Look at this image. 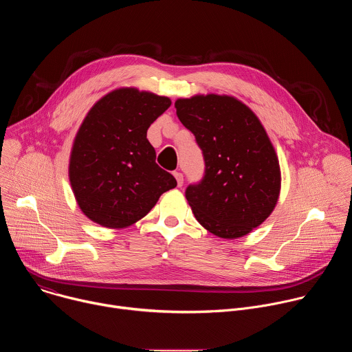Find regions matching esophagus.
<instances>
[{
	"mask_svg": "<svg viewBox=\"0 0 352 352\" xmlns=\"http://www.w3.org/2000/svg\"><path fill=\"white\" fill-rule=\"evenodd\" d=\"M174 177H175V179H177L178 186H182V184H184V175H182V173L174 171Z\"/></svg>",
	"mask_w": 352,
	"mask_h": 352,
	"instance_id": "obj_1",
	"label": "esophagus"
}]
</instances>
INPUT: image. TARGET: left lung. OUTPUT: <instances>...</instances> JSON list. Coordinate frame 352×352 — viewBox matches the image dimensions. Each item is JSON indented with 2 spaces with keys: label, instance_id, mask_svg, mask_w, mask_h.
Returning a JSON list of instances; mask_svg holds the SVG:
<instances>
[{
  "label": "left lung",
  "instance_id": "8db88e82",
  "mask_svg": "<svg viewBox=\"0 0 352 352\" xmlns=\"http://www.w3.org/2000/svg\"><path fill=\"white\" fill-rule=\"evenodd\" d=\"M196 138L205 177L185 190L195 219L212 234L235 239L259 227L281 189L276 150L256 114L232 96L196 94L175 102Z\"/></svg>",
  "mask_w": 352,
  "mask_h": 352
}]
</instances>
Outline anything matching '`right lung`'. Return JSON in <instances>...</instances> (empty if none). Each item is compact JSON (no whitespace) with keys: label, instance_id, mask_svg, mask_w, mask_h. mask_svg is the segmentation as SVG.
<instances>
[{"label":"right lung","instance_id":"right-lung-1","mask_svg":"<svg viewBox=\"0 0 352 352\" xmlns=\"http://www.w3.org/2000/svg\"><path fill=\"white\" fill-rule=\"evenodd\" d=\"M171 100L136 87H120L89 110L74 139L69 182L83 214L106 228L143 219L159 197L177 186L156 163L147 129Z\"/></svg>","mask_w":352,"mask_h":352}]
</instances>
